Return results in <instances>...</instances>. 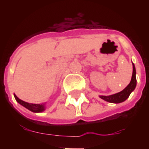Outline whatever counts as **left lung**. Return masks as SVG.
Masks as SVG:
<instances>
[{"mask_svg":"<svg viewBox=\"0 0 149 149\" xmlns=\"http://www.w3.org/2000/svg\"><path fill=\"white\" fill-rule=\"evenodd\" d=\"M132 65H133V72H132V79H131L130 84L122 91H120L119 93L110 96H99L100 98H101L105 101L113 103V104H119V103L126 100L130 96V94L132 93V91H134L137 84L136 70H135V66L133 63H132Z\"/></svg>","mask_w":149,"mask_h":149,"instance_id":"obj_1","label":"left lung"}]
</instances>
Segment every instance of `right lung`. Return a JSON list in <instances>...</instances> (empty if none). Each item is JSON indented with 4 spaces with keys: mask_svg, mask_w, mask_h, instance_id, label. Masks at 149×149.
I'll return each mask as SVG.
<instances>
[{
    "mask_svg": "<svg viewBox=\"0 0 149 149\" xmlns=\"http://www.w3.org/2000/svg\"><path fill=\"white\" fill-rule=\"evenodd\" d=\"M15 98L17 100L18 104H20L22 106L24 107L29 111L34 113H41L45 110V104H29L28 102L23 101L21 99L17 97V96L15 94Z\"/></svg>",
    "mask_w": 149,
    "mask_h": 149,
    "instance_id": "1",
    "label": "right lung"
}]
</instances>
